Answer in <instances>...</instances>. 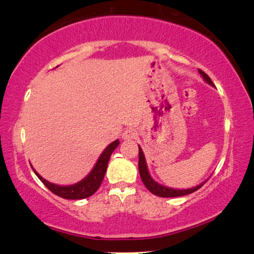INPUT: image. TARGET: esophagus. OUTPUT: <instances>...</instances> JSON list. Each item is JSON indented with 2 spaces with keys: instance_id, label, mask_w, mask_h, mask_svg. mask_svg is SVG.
<instances>
[{
  "instance_id": "1",
  "label": "esophagus",
  "mask_w": 254,
  "mask_h": 254,
  "mask_svg": "<svg viewBox=\"0 0 254 254\" xmlns=\"http://www.w3.org/2000/svg\"><path fill=\"white\" fill-rule=\"evenodd\" d=\"M135 136H136V132L133 130V128H127V130L123 131L122 133L123 140H132V139H135Z\"/></svg>"
}]
</instances>
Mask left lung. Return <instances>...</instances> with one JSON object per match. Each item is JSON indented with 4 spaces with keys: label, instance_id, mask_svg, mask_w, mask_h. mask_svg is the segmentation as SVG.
<instances>
[{
    "label": "left lung",
    "instance_id": "1",
    "mask_svg": "<svg viewBox=\"0 0 254 254\" xmlns=\"http://www.w3.org/2000/svg\"><path fill=\"white\" fill-rule=\"evenodd\" d=\"M198 72L200 74V76L203 77V79L206 81V83L209 84L210 86H214L213 81L209 78L208 75H206L205 72L200 69H198ZM139 173H140L141 180H142L144 186L148 188V190L151 191L153 195H157L159 197H178V196H185V195L191 194V192L198 190V189L206 183V182H203L201 184L197 185V186L192 188H188V189L171 188V187H167V186H163V185L158 184L156 180L152 179V177L149 174L144 153L140 145H139Z\"/></svg>",
    "mask_w": 254,
    "mask_h": 254
}]
</instances>
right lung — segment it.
<instances>
[{"instance_id": "obj_1", "label": "right lung", "mask_w": 254, "mask_h": 254, "mask_svg": "<svg viewBox=\"0 0 254 254\" xmlns=\"http://www.w3.org/2000/svg\"><path fill=\"white\" fill-rule=\"evenodd\" d=\"M119 144H120V141L115 140L107 145V147L104 149V151L101 153L100 158H98L95 166L93 167L91 173L86 176L84 179H81L80 182L72 185H68V186H62V185H57V184H53L48 182V180L42 178L41 176L34 170L32 166L31 167L34 171V174H36L37 177L41 180L42 184H44L50 191H53L54 194H56L57 196L63 197V198L65 199L87 198V197L92 196L94 192L100 188L103 179H104V176L107 169V163H109L111 154L115 149L118 148Z\"/></svg>"}]
</instances>
